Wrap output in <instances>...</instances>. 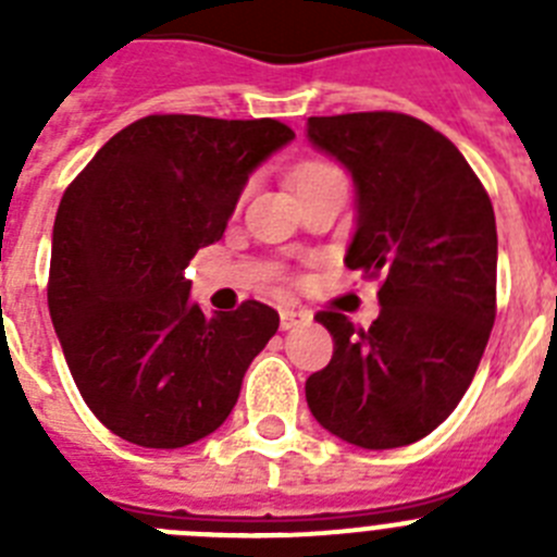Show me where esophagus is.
<instances>
[{"mask_svg":"<svg viewBox=\"0 0 557 557\" xmlns=\"http://www.w3.org/2000/svg\"><path fill=\"white\" fill-rule=\"evenodd\" d=\"M278 318H282L284 332H289V329L309 323V318H312V314L304 312V309H282V312H278Z\"/></svg>","mask_w":557,"mask_h":557,"instance_id":"1","label":"esophagus"}]
</instances>
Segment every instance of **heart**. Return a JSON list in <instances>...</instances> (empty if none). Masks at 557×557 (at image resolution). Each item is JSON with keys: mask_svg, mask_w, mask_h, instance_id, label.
<instances>
[{"mask_svg": "<svg viewBox=\"0 0 557 557\" xmlns=\"http://www.w3.org/2000/svg\"><path fill=\"white\" fill-rule=\"evenodd\" d=\"M326 172H334V166L326 164V161H307V164L293 172V186H301L304 181H312L318 175H326Z\"/></svg>", "mask_w": 557, "mask_h": 557, "instance_id": "b5f03b06", "label": "heart"}]
</instances>
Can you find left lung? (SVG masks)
Segmentation results:
<instances>
[{
    "mask_svg": "<svg viewBox=\"0 0 557 557\" xmlns=\"http://www.w3.org/2000/svg\"><path fill=\"white\" fill-rule=\"evenodd\" d=\"M307 136L357 186L346 264L382 278L371 329L314 314L334 354L307 379V405L323 430L359 449L416 444L451 416L488 346L494 206L462 152L407 113L309 116Z\"/></svg>",
    "mask_w": 557,
    "mask_h": 557,
    "instance_id": "8db88e82",
    "label": "left lung"
}]
</instances>
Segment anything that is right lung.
Listing matches in <instances>:
<instances>
[{"label":"right lung","instance_id":"right-lung-1","mask_svg":"<svg viewBox=\"0 0 557 557\" xmlns=\"http://www.w3.org/2000/svg\"><path fill=\"white\" fill-rule=\"evenodd\" d=\"M293 139L275 120L152 113L63 191L49 314L83 401L122 441L181 449L234 410L278 312L245 301L203 314L184 273L223 236L250 172Z\"/></svg>","mask_w":557,"mask_h":557}]
</instances>
